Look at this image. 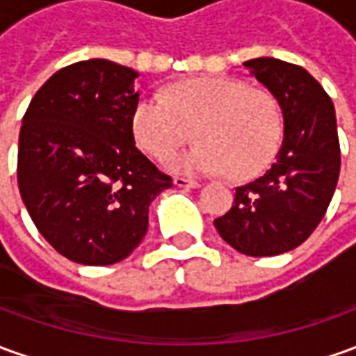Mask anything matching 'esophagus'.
<instances>
[{
  "instance_id": "1",
  "label": "esophagus",
  "mask_w": 356,
  "mask_h": 356,
  "mask_svg": "<svg viewBox=\"0 0 356 356\" xmlns=\"http://www.w3.org/2000/svg\"><path fill=\"white\" fill-rule=\"evenodd\" d=\"M174 184L178 186V188H200L202 184L197 182V180H192V178H184V176H176L174 178Z\"/></svg>"
}]
</instances>
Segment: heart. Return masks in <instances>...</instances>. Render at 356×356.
Instances as JSON below:
<instances>
[{
	"label": "heart",
	"instance_id": "obj_1",
	"mask_svg": "<svg viewBox=\"0 0 356 356\" xmlns=\"http://www.w3.org/2000/svg\"><path fill=\"white\" fill-rule=\"evenodd\" d=\"M193 137L197 145L168 161L176 172H225L250 178L275 154L281 112L266 90L230 77L176 83L166 99L145 95L134 112V134L147 153L163 161Z\"/></svg>",
	"mask_w": 356,
	"mask_h": 356
}]
</instances>
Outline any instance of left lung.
<instances>
[{
	"label": "left lung",
	"instance_id": "1",
	"mask_svg": "<svg viewBox=\"0 0 356 356\" xmlns=\"http://www.w3.org/2000/svg\"><path fill=\"white\" fill-rule=\"evenodd\" d=\"M244 65L279 102L283 143L266 174L236 188L215 229L246 256H277L300 246L332 202L341 168L337 122L330 95L300 65L275 58Z\"/></svg>",
	"mask_w": 356,
	"mask_h": 356
}]
</instances>
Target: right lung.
I'll return each instance as SVG.
<instances>
[{"label":"right lung","instance_id":"1","mask_svg":"<svg viewBox=\"0 0 356 356\" xmlns=\"http://www.w3.org/2000/svg\"><path fill=\"white\" fill-rule=\"evenodd\" d=\"M131 67L87 60L56 71L19 134L17 182L38 232L83 266L122 261L143 240L149 205L172 186L136 147Z\"/></svg>","mask_w":356,"mask_h":356}]
</instances>
